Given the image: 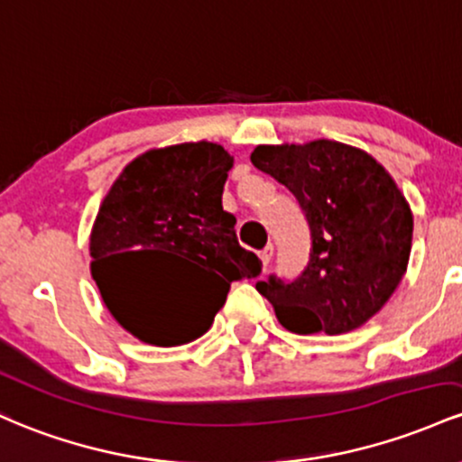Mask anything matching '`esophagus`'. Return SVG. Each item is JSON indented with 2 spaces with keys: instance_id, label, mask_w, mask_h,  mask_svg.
I'll return each mask as SVG.
<instances>
[{
  "instance_id": "34e87169",
  "label": "esophagus",
  "mask_w": 462,
  "mask_h": 462,
  "mask_svg": "<svg viewBox=\"0 0 462 462\" xmlns=\"http://www.w3.org/2000/svg\"><path fill=\"white\" fill-rule=\"evenodd\" d=\"M271 257H273V246H266V248H263V251H259V259H262L263 268H266L268 263H271Z\"/></svg>"
}]
</instances>
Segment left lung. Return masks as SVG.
Returning <instances> with one entry per match:
<instances>
[{
    "instance_id": "obj_1",
    "label": "left lung",
    "mask_w": 462,
    "mask_h": 462,
    "mask_svg": "<svg viewBox=\"0 0 462 462\" xmlns=\"http://www.w3.org/2000/svg\"><path fill=\"white\" fill-rule=\"evenodd\" d=\"M257 170L292 191L308 217L312 251L294 282L271 277L257 292L294 334L357 329L393 297L412 246V211L393 176L365 150L314 139L257 146Z\"/></svg>"
}]
</instances>
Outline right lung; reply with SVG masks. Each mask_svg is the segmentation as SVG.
<instances>
[{
	"mask_svg": "<svg viewBox=\"0 0 462 462\" xmlns=\"http://www.w3.org/2000/svg\"><path fill=\"white\" fill-rule=\"evenodd\" d=\"M233 157L220 143L152 148L133 159L102 200L91 229V277L113 319L142 343L200 338L231 282L257 277L262 262L240 246L236 216L222 209ZM191 261L197 274L165 282L150 256Z\"/></svg>",
	"mask_w": 462,
	"mask_h": 462,
	"instance_id": "add662e5",
	"label": "right lung"
}]
</instances>
